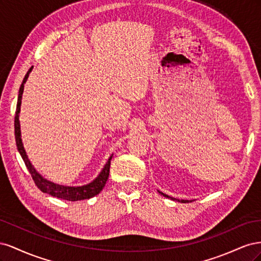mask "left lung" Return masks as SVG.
<instances>
[{
  "instance_id": "8db88e82",
  "label": "left lung",
  "mask_w": 261,
  "mask_h": 261,
  "mask_svg": "<svg viewBox=\"0 0 261 261\" xmlns=\"http://www.w3.org/2000/svg\"><path fill=\"white\" fill-rule=\"evenodd\" d=\"M161 195H163L164 197H167V198H170V199H172V200H177V201H180V202H189V201H192V200H184V199H175V198H173V197H170V196H168V195H165V194H163V193H161V192H159Z\"/></svg>"
}]
</instances>
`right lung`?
Segmentation results:
<instances>
[{
    "label": "right lung",
    "instance_id": "1",
    "mask_svg": "<svg viewBox=\"0 0 261 261\" xmlns=\"http://www.w3.org/2000/svg\"><path fill=\"white\" fill-rule=\"evenodd\" d=\"M33 69V66L29 68L27 74L25 75V78L20 85V88L18 91V100H17V107H16V113H15V140H16V146L18 151L22 158L23 162H25L26 167L31 174V177H33L35 184L37 187L40 189L42 193H46L53 197H57V198L61 199H65L69 201H78V200H84V199H89L92 198L96 195H98L102 188L105 187L108 177H109V173H110V164H111V159L113 154L109 158L108 162L100 172V174L94 178L91 183L83 185V186H64V185H59L55 184L53 181H50L41 174H39L38 171L34 168V165L31 164V162L28 159V155L25 151V148H23L22 141H21V134H20V124H19V112H20V105H21V97H22V92H23V85L27 82L28 76Z\"/></svg>",
    "mask_w": 261,
    "mask_h": 261
}]
</instances>
